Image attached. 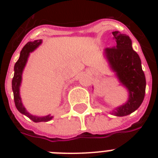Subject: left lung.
Masks as SVG:
<instances>
[{"label":"left lung","instance_id":"left-lung-1","mask_svg":"<svg viewBox=\"0 0 158 158\" xmlns=\"http://www.w3.org/2000/svg\"><path fill=\"white\" fill-rule=\"evenodd\" d=\"M115 44L106 48L104 56L120 84L127 89L129 98L123 105L110 112L115 116H125L136 110L142 104L145 95L146 79L139 56L132 48L129 36L119 31L112 32Z\"/></svg>","mask_w":158,"mask_h":158}]
</instances>
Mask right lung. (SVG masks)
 <instances>
[{"label":"right lung","mask_w":158,"mask_h":158,"mask_svg":"<svg viewBox=\"0 0 158 158\" xmlns=\"http://www.w3.org/2000/svg\"><path fill=\"white\" fill-rule=\"evenodd\" d=\"M43 40L39 39V40H35L33 42H28L23 49L20 52V56L19 58L17 60V62L15 64L14 67V74L13 79H12V90H13L14 94V101H15V104L17 108V110L23 115H26L27 117H28L30 120H32L33 122H47L49 121L53 118L52 115H44V116H38V115H33L32 114L27 111L25 107L23 106V103H22V100H21L20 94H19V88H20L21 82H22V74H23V71L24 67L26 65V63L28 61V56L30 52H33L36 48H38L39 46L42 44Z\"/></svg>","instance_id":"obj_1"}]
</instances>
